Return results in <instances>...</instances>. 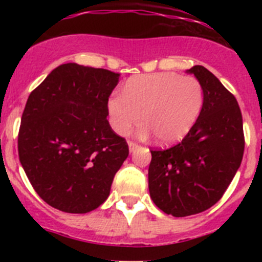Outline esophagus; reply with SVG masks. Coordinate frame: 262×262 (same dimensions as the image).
<instances>
[{
  "mask_svg": "<svg viewBox=\"0 0 262 262\" xmlns=\"http://www.w3.org/2000/svg\"><path fill=\"white\" fill-rule=\"evenodd\" d=\"M128 148H129V152H134L135 149H138L139 144H136V143L134 142H128Z\"/></svg>",
  "mask_w": 262,
  "mask_h": 262,
  "instance_id": "34e87169",
  "label": "esophagus"
}]
</instances>
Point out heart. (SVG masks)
Segmentation results:
<instances>
[{
  "mask_svg": "<svg viewBox=\"0 0 262 262\" xmlns=\"http://www.w3.org/2000/svg\"><path fill=\"white\" fill-rule=\"evenodd\" d=\"M205 105V89L195 77L160 72L129 78L123 94L107 101L110 123L118 134H127L140 122L139 134H154L161 144H173L190 133Z\"/></svg>",
  "mask_w": 262,
  "mask_h": 262,
  "instance_id": "heart-1",
  "label": "heart"
}]
</instances>
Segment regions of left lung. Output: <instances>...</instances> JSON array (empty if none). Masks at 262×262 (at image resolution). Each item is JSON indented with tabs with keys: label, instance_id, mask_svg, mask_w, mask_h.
Masks as SVG:
<instances>
[{
	"label": "left lung",
	"instance_id": "obj_1",
	"mask_svg": "<svg viewBox=\"0 0 262 262\" xmlns=\"http://www.w3.org/2000/svg\"><path fill=\"white\" fill-rule=\"evenodd\" d=\"M205 89L200 118L181 143L151 151L148 187L155 205L176 217L206 211L223 196L244 154L237 101L209 69H187Z\"/></svg>",
	"mask_w": 262,
	"mask_h": 262
}]
</instances>
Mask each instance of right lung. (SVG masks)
<instances>
[{"label": "right lung", "mask_w": 262, "mask_h": 262, "mask_svg": "<svg viewBox=\"0 0 262 262\" xmlns=\"http://www.w3.org/2000/svg\"><path fill=\"white\" fill-rule=\"evenodd\" d=\"M119 73L61 64L31 92L18 134V155L41 200L71 214L107 200L128 145L111 129L107 101Z\"/></svg>", "instance_id": "right-lung-1"}]
</instances>
